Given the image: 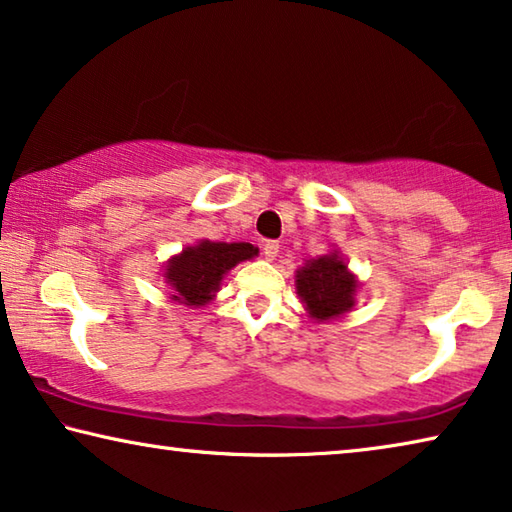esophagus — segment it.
<instances>
[{"instance_id":"1","label":"esophagus","mask_w":512,"mask_h":512,"mask_svg":"<svg viewBox=\"0 0 512 512\" xmlns=\"http://www.w3.org/2000/svg\"><path fill=\"white\" fill-rule=\"evenodd\" d=\"M279 242L276 240H265L263 242V247H261V251H263V256L267 258V261H274L276 258V254H279Z\"/></svg>"}]
</instances>
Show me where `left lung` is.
I'll return each mask as SVG.
<instances>
[{
  "label": "left lung",
  "instance_id": "8db88e82",
  "mask_svg": "<svg viewBox=\"0 0 512 512\" xmlns=\"http://www.w3.org/2000/svg\"><path fill=\"white\" fill-rule=\"evenodd\" d=\"M297 292L315 320H331L354 306L356 279L335 254L313 258L297 272Z\"/></svg>",
  "mask_w": 512,
  "mask_h": 512
}]
</instances>
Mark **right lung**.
Returning <instances> with one entry per match:
<instances>
[{
  "label": "right lung",
  "instance_id": "1",
  "mask_svg": "<svg viewBox=\"0 0 512 512\" xmlns=\"http://www.w3.org/2000/svg\"><path fill=\"white\" fill-rule=\"evenodd\" d=\"M258 249L249 242H199L188 247L181 256L172 258L167 265L165 279L174 288V299L188 306H204L220 288L226 270L247 258H254Z\"/></svg>",
  "mask_w": 512,
  "mask_h": 512
}]
</instances>
